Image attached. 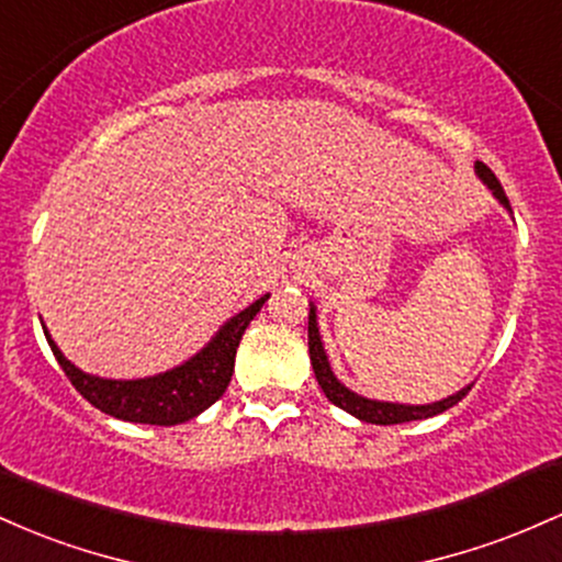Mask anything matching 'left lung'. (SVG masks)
<instances>
[{"label":"left lung","mask_w":562,"mask_h":562,"mask_svg":"<svg viewBox=\"0 0 562 562\" xmlns=\"http://www.w3.org/2000/svg\"><path fill=\"white\" fill-rule=\"evenodd\" d=\"M477 175L485 180V186L494 191V196L502 201L504 206L509 210V199L504 196V188L502 182L496 180V175L491 172L488 167H485L483 161L475 164ZM307 348H311V363H313V371H315V380H318L321 390H324V395L329 398L334 406H339L342 412L352 414V417L363 419V422H371V425H401V422H414V419H427V417H435V414H443L446 408L457 406L459 401L464 398V395L470 393V387L459 390L457 395H449V398L438 401V403H427V406H403V403H380V401H369V398H361V395L350 393L345 384L337 382V376L331 374L329 369V361H326V352H324V345H321V337H318V324H315V311L311 305V315H307Z\"/></svg>","instance_id":"8db88e82"}]
</instances>
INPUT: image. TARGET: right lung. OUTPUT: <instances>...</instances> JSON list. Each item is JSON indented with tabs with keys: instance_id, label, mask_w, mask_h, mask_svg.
I'll return each mask as SVG.
<instances>
[{
	"instance_id": "add662e5",
	"label": "right lung",
	"mask_w": 562,
	"mask_h": 562,
	"mask_svg": "<svg viewBox=\"0 0 562 562\" xmlns=\"http://www.w3.org/2000/svg\"><path fill=\"white\" fill-rule=\"evenodd\" d=\"M265 300H268V294L251 302L247 311L233 315L196 358L167 371V374L148 376V380L119 382L85 374L71 361H66L58 345L49 339L47 331L44 334H47V342L53 348V356L58 358L60 369L66 371V376L79 390V395H85L94 408L124 422L169 427L199 417L204 408H210L228 390L238 342H241L249 321L260 313Z\"/></svg>"
}]
</instances>
